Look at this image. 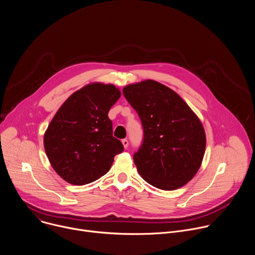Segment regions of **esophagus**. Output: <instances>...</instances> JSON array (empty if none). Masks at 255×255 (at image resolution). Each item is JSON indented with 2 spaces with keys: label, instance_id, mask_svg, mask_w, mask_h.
<instances>
[{
  "label": "esophagus",
  "instance_id": "34e87169",
  "mask_svg": "<svg viewBox=\"0 0 255 255\" xmlns=\"http://www.w3.org/2000/svg\"><path fill=\"white\" fill-rule=\"evenodd\" d=\"M122 144H123L124 148H125V149H127L128 145H129V142H128V140H127V139H123V140H122Z\"/></svg>",
  "mask_w": 255,
  "mask_h": 255
}]
</instances>
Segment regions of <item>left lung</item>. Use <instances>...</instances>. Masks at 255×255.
<instances>
[{
	"instance_id": "obj_1",
	"label": "left lung",
	"mask_w": 255,
	"mask_h": 255,
	"mask_svg": "<svg viewBox=\"0 0 255 255\" xmlns=\"http://www.w3.org/2000/svg\"><path fill=\"white\" fill-rule=\"evenodd\" d=\"M123 95L143 128L133 155L139 174L160 190L186 185L199 170L206 148L199 118L175 92L151 80L125 87Z\"/></svg>"
}]
</instances>
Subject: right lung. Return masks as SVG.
Returning <instances> with one entry per match:
<instances>
[{
    "label": "right lung",
    "mask_w": 255,
    "mask_h": 255,
    "mask_svg": "<svg viewBox=\"0 0 255 255\" xmlns=\"http://www.w3.org/2000/svg\"><path fill=\"white\" fill-rule=\"evenodd\" d=\"M120 96L113 85L91 84L72 94L53 117L44 134V148L67 183L83 186L97 180L123 152L108 117Z\"/></svg>",
    "instance_id": "add662e5"
}]
</instances>
